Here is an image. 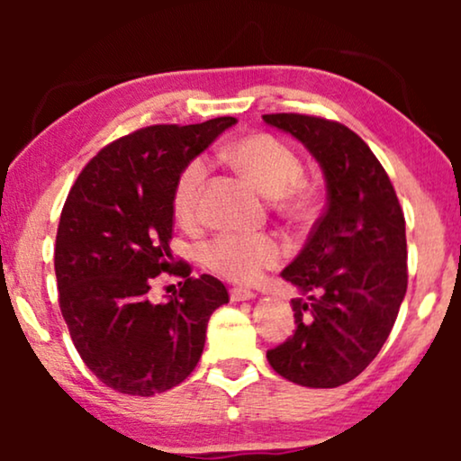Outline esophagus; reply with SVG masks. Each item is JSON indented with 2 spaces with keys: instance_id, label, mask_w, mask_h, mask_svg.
Segmentation results:
<instances>
[{
  "instance_id": "34e87169",
  "label": "esophagus",
  "mask_w": 461,
  "mask_h": 461,
  "mask_svg": "<svg viewBox=\"0 0 461 461\" xmlns=\"http://www.w3.org/2000/svg\"><path fill=\"white\" fill-rule=\"evenodd\" d=\"M256 294L249 292V289L245 287H232L230 289V300L232 302H248V300H254Z\"/></svg>"
}]
</instances>
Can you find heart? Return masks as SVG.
Wrapping results in <instances>:
<instances>
[{"label":"heart","instance_id":"heart-1","mask_svg":"<svg viewBox=\"0 0 461 461\" xmlns=\"http://www.w3.org/2000/svg\"><path fill=\"white\" fill-rule=\"evenodd\" d=\"M232 161L262 188L268 197H281L287 212L302 213L308 201L300 191H292L302 176L300 157L270 134H251L237 140L230 149ZM207 178L203 157L188 161L176 180L172 207L182 224H193L199 218L201 194ZM285 249L273 235H239L222 232L203 248V260L212 270L237 283H251L264 270L281 264Z\"/></svg>","mask_w":461,"mask_h":461}]
</instances>
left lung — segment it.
I'll list each match as a JSON object with an SVG mask.
<instances>
[{"label":"left lung","mask_w":461,"mask_h":461,"mask_svg":"<svg viewBox=\"0 0 461 461\" xmlns=\"http://www.w3.org/2000/svg\"><path fill=\"white\" fill-rule=\"evenodd\" d=\"M262 119L304 144L327 188L323 216L281 273L300 294L295 331L267 358L300 386H342L377 357L405 300V216L382 163L346 125L295 113Z\"/></svg>","instance_id":"left-lung-1"}]
</instances>
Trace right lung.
<instances>
[{"label": "right lung", "mask_w": 461, "mask_h": 461, "mask_svg": "<svg viewBox=\"0 0 461 461\" xmlns=\"http://www.w3.org/2000/svg\"><path fill=\"white\" fill-rule=\"evenodd\" d=\"M150 125L104 147L68 193L56 232L60 312L87 369L106 386L153 396L197 367L207 321L229 302L224 283L191 276L169 249L172 194L182 167L235 125ZM161 272L182 276L161 305L148 289Z\"/></svg>", "instance_id": "add662e5"}]
</instances>
